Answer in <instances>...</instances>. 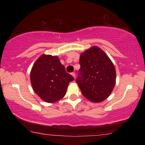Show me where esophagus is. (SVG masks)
Listing matches in <instances>:
<instances>
[{"instance_id": "esophagus-1", "label": "esophagus", "mask_w": 145, "mask_h": 145, "mask_svg": "<svg viewBox=\"0 0 145 145\" xmlns=\"http://www.w3.org/2000/svg\"><path fill=\"white\" fill-rule=\"evenodd\" d=\"M71 75H72V76L74 77V78H75V76H76V74H75L74 72H72L71 73Z\"/></svg>"}]
</instances>
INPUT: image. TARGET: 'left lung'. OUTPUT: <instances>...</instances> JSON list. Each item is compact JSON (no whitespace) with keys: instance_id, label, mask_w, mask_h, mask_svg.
Masks as SVG:
<instances>
[{"instance_id":"1","label":"left lung","mask_w":145,"mask_h":145,"mask_svg":"<svg viewBox=\"0 0 145 145\" xmlns=\"http://www.w3.org/2000/svg\"><path fill=\"white\" fill-rule=\"evenodd\" d=\"M79 63L80 69L76 82L83 96L96 103L108 98L116 79L115 67L108 55L94 46L81 53Z\"/></svg>"}]
</instances>
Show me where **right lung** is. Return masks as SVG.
I'll list each match as a JSON object with an SVG mask.
<instances>
[{"label":"right lung","instance_id":"1","mask_svg":"<svg viewBox=\"0 0 145 145\" xmlns=\"http://www.w3.org/2000/svg\"><path fill=\"white\" fill-rule=\"evenodd\" d=\"M74 77L67 73L58 57L42 55L33 64L30 80L34 92L45 102L53 103L66 94Z\"/></svg>","mask_w":145,"mask_h":145}]
</instances>
